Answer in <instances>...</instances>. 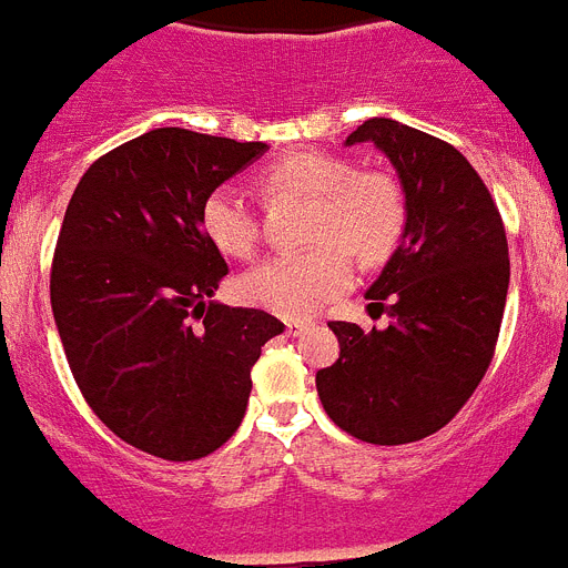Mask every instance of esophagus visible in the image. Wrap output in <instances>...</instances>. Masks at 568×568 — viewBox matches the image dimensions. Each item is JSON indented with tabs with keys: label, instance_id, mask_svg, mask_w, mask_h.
I'll return each mask as SVG.
<instances>
[{
	"label": "esophagus",
	"instance_id": "obj_1",
	"mask_svg": "<svg viewBox=\"0 0 568 568\" xmlns=\"http://www.w3.org/2000/svg\"><path fill=\"white\" fill-rule=\"evenodd\" d=\"M308 328H312V321H288V323H285V332H288V335H306Z\"/></svg>",
	"mask_w": 568,
	"mask_h": 568
}]
</instances>
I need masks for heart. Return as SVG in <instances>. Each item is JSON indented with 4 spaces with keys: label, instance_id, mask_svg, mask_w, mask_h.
Returning <instances> with one entry per match:
<instances>
[{
    "label": "heart",
    "instance_id": "heart-1",
    "mask_svg": "<svg viewBox=\"0 0 568 568\" xmlns=\"http://www.w3.org/2000/svg\"><path fill=\"white\" fill-rule=\"evenodd\" d=\"M271 195L312 199L308 240L300 254L260 262L236 280V297L247 306L303 321L343 294L352 283V256L378 265L395 251L404 233V195L389 175L355 170L341 155L297 150L271 161L260 175ZM202 233L219 254L247 256L260 240L254 207L242 190L222 184L202 202Z\"/></svg>",
    "mask_w": 568,
    "mask_h": 568
}]
</instances>
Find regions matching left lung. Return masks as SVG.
Returning <instances> with one entry per match:
<instances>
[{
  "label": "left lung",
  "instance_id": "1",
  "mask_svg": "<svg viewBox=\"0 0 568 568\" xmlns=\"http://www.w3.org/2000/svg\"><path fill=\"white\" fill-rule=\"evenodd\" d=\"M375 144L404 190V233L366 300L389 314L364 332L332 321L341 357L317 373L328 418L369 445L442 430L488 369L508 297V242L497 204L456 146L393 118L346 138Z\"/></svg>",
  "mask_w": 568,
  "mask_h": 568
}]
</instances>
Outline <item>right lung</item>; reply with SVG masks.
<instances>
[{
	"label": "right lung",
	"mask_w": 568,
	"mask_h": 568,
	"mask_svg": "<svg viewBox=\"0 0 568 568\" xmlns=\"http://www.w3.org/2000/svg\"><path fill=\"white\" fill-rule=\"evenodd\" d=\"M268 144L164 126L94 161L65 207L51 308L80 393L126 445L202 459L242 424L251 369L283 323L213 300L227 265L204 195Z\"/></svg>",
	"instance_id": "obj_1"
}]
</instances>
